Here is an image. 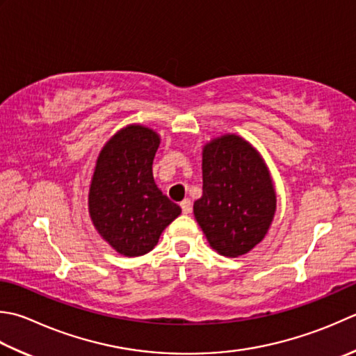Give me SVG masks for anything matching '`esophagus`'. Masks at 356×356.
<instances>
[{
  "instance_id": "esophagus-1",
  "label": "esophagus",
  "mask_w": 356,
  "mask_h": 356,
  "mask_svg": "<svg viewBox=\"0 0 356 356\" xmlns=\"http://www.w3.org/2000/svg\"><path fill=\"white\" fill-rule=\"evenodd\" d=\"M180 207H182V213L184 214H190L191 213V200L190 199L182 200V204H180Z\"/></svg>"
}]
</instances>
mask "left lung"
Returning <instances> with one entry per match:
<instances>
[{
    "label": "left lung",
    "mask_w": 356,
    "mask_h": 356,
    "mask_svg": "<svg viewBox=\"0 0 356 356\" xmlns=\"http://www.w3.org/2000/svg\"><path fill=\"white\" fill-rule=\"evenodd\" d=\"M202 197L193 211L210 247L238 257L259 243L273 222L276 190L266 160L238 134L202 148Z\"/></svg>",
    "instance_id": "8db88e82"
}]
</instances>
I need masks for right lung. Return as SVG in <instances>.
Returning a JSON list of instances; mask_svg holds the SVG:
<instances>
[{
    "label": "right lung",
    "mask_w": 356,
    "mask_h": 356,
    "mask_svg": "<svg viewBox=\"0 0 356 356\" xmlns=\"http://www.w3.org/2000/svg\"><path fill=\"white\" fill-rule=\"evenodd\" d=\"M160 136L143 124H128L104 143L89 185L90 220L117 253H149L160 234L182 213L159 190L152 160Z\"/></svg>",
    "instance_id": "obj_1"
}]
</instances>
